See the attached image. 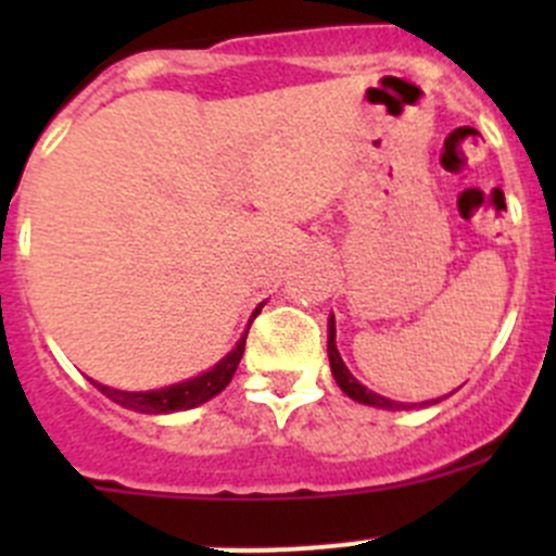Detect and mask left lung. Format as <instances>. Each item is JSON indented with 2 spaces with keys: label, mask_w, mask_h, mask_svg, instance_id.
<instances>
[{
  "label": "left lung",
  "mask_w": 556,
  "mask_h": 556,
  "mask_svg": "<svg viewBox=\"0 0 556 556\" xmlns=\"http://www.w3.org/2000/svg\"><path fill=\"white\" fill-rule=\"evenodd\" d=\"M328 361H330V371H333L336 384H339L341 392H344V395H350L352 401L366 403V406H374V408H387V412H408V408L430 406L428 401H425V403L390 401V397L377 395V392L368 390V387H363L361 382H357V379L350 374V368L344 366V361H341L339 350H336V319H333V314H330V319H328ZM433 403H439V401H433Z\"/></svg>",
  "instance_id": "left-lung-1"
}]
</instances>
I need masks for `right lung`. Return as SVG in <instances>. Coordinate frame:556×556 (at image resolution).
<instances>
[{
	"instance_id": "1",
	"label": "right lung",
	"mask_w": 556,
	"mask_h": 556,
	"mask_svg": "<svg viewBox=\"0 0 556 556\" xmlns=\"http://www.w3.org/2000/svg\"><path fill=\"white\" fill-rule=\"evenodd\" d=\"M261 306H255V312H252L250 323H247L242 339L237 341V346H233L223 361H217L210 371L199 374V377H190L185 379V382L161 387V390H144V392L115 390V387H106L102 382H93V384H97V390L104 392L110 401H115L117 406L131 408V412H139V414H172V412H188V408L201 406V403H206L210 397H215L217 392L226 390L228 382L233 379V374H237L239 361H242L244 355L247 333H250L252 319L261 314Z\"/></svg>"
}]
</instances>
